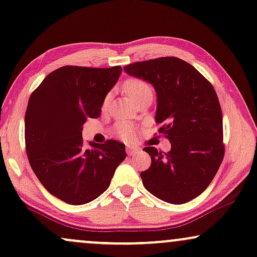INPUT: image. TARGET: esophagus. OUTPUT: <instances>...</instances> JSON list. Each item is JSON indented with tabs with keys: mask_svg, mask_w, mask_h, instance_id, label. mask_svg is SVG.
Listing matches in <instances>:
<instances>
[{
	"mask_svg": "<svg viewBox=\"0 0 257 257\" xmlns=\"http://www.w3.org/2000/svg\"><path fill=\"white\" fill-rule=\"evenodd\" d=\"M138 151H139L138 147L128 146V148H126V152H128V154H134V153H137Z\"/></svg>",
	"mask_w": 257,
	"mask_h": 257,
	"instance_id": "1",
	"label": "esophagus"
}]
</instances>
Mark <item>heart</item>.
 <instances>
[{"label": "heart", "instance_id": "heart-1", "mask_svg": "<svg viewBox=\"0 0 257 257\" xmlns=\"http://www.w3.org/2000/svg\"><path fill=\"white\" fill-rule=\"evenodd\" d=\"M123 89H124L126 97L131 99L132 101L137 100L138 98L144 97V95H152V87H151L150 83L137 78L125 80L124 83H123ZM107 103H109V97L105 98L104 106H106ZM117 132H118L119 137L123 140L131 141L134 139L137 129L132 123L123 122L117 125Z\"/></svg>", "mask_w": 257, "mask_h": 257}]
</instances>
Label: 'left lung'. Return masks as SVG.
<instances>
[{
    "mask_svg": "<svg viewBox=\"0 0 257 257\" xmlns=\"http://www.w3.org/2000/svg\"><path fill=\"white\" fill-rule=\"evenodd\" d=\"M123 69L156 89V122L163 123L159 133L171 142L168 153L144 148L152 163L140 174L142 183L165 202H189L206 190L224 158L218 95L199 70L177 57L135 62Z\"/></svg>",
    "mask_w": 257,
    "mask_h": 257,
    "instance_id": "obj_1",
    "label": "left lung"
}]
</instances>
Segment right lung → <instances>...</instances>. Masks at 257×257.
<instances>
[{"label":"right lung","mask_w":257,"mask_h":257,"mask_svg":"<svg viewBox=\"0 0 257 257\" xmlns=\"http://www.w3.org/2000/svg\"><path fill=\"white\" fill-rule=\"evenodd\" d=\"M122 68L64 66L31 94L25 113L26 153L33 172L49 193L69 205H85L109 188L125 159L116 140L83 147L82 125L100 115Z\"/></svg>","instance_id":"obj_1"}]
</instances>
